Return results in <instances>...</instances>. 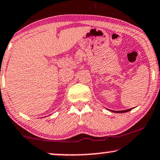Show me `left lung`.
<instances>
[{
  "label": "left lung",
  "mask_w": 160,
  "mask_h": 160,
  "mask_svg": "<svg viewBox=\"0 0 160 160\" xmlns=\"http://www.w3.org/2000/svg\"><path fill=\"white\" fill-rule=\"evenodd\" d=\"M132 109H133V108H130V109H128V110H118V111H116V110H110V111H112V112H118V113H122V112H127L130 111V110H132Z\"/></svg>",
  "instance_id": "1"
}]
</instances>
